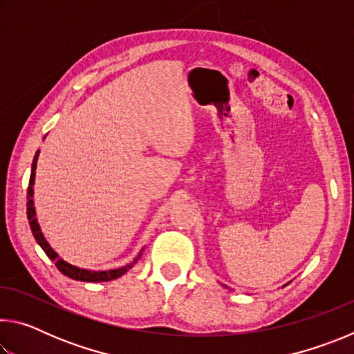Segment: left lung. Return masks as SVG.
<instances>
[{
	"label": "left lung",
	"mask_w": 354,
	"mask_h": 354,
	"mask_svg": "<svg viewBox=\"0 0 354 354\" xmlns=\"http://www.w3.org/2000/svg\"><path fill=\"white\" fill-rule=\"evenodd\" d=\"M225 287H226V286H225Z\"/></svg>",
	"instance_id": "obj_1"
}]
</instances>
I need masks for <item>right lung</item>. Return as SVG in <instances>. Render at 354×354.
I'll return each instance as SVG.
<instances>
[{
  "instance_id": "add662e5",
  "label": "right lung",
  "mask_w": 354,
  "mask_h": 354,
  "mask_svg": "<svg viewBox=\"0 0 354 354\" xmlns=\"http://www.w3.org/2000/svg\"><path fill=\"white\" fill-rule=\"evenodd\" d=\"M40 151L35 153L34 160H32V169H31V178H29V187H28V220H29V226H31V231L34 234V239L37 241V243L41 247V250L45 251L46 256L50 257L51 261H55L56 267L59 268V272L65 277H68L71 279L76 281H84V283H103V281H112L122 277V274L127 273L134 263L140 259L142 251L139 256L136 257L133 262H129L128 266H123L120 268H113V270H100V272H93V270H86V268H80L76 266H71L67 261H64L61 256H59L55 250L51 248V245L46 242V239L44 236V232L40 230V225L37 221V217H35V207H34V181H35V169H37V159H39Z\"/></svg>"
}]
</instances>
